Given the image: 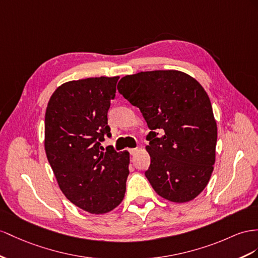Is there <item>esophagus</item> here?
<instances>
[{
	"label": "esophagus",
	"mask_w": 258,
	"mask_h": 258,
	"mask_svg": "<svg viewBox=\"0 0 258 258\" xmlns=\"http://www.w3.org/2000/svg\"><path fill=\"white\" fill-rule=\"evenodd\" d=\"M137 150H138V148H131V149H128L130 154H131L132 156H134V155L137 153Z\"/></svg>",
	"instance_id": "esophagus-1"
}]
</instances>
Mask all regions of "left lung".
Masks as SVG:
<instances>
[{"label":"left lung","mask_w":258,"mask_h":258,"mask_svg":"<svg viewBox=\"0 0 258 258\" xmlns=\"http://www.w3.org/2000/svg\"><path fill=\"white\" fill-rule=\"evenodd\" d=\"M117 90L141 110L150 130L145 172L158 195L194 200L213 173L217 124L206 91L180 71L141 72L121 78Z\"/></svg>","instance_id":"left-lung-1"}]
</instances>
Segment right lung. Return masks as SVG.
Wrapping results in <instances>:
<instances>
[{
  "instance_id": "obj_1",
  "label": "right lung",
  "mask_w": 258,
  "mask_h": 258,
  "mask_svg": "<svg viewBox=\"0 0 258 258\" xmlns=\"http://www.w3.org/2000/svg\"><path fill=\"white\" fill-rule=\"evenodd\" d=\"M115 77H90L61 85L51 96L44 120V149L58 186L70 202L90 214L121 204L130 174L128 151L101 146L111 136L108 111Z\"/></svg>"
}]
</instances>
